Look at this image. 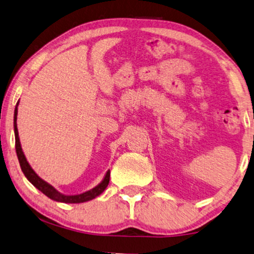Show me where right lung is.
Wrapping results in <instances>:
<instances>
[{
    "mask_svg": "<svg viewBox=\"0 0 254 254\" xmlns=\"http://www.w3.org/2000/svg\"><path fill=\"white\" fill-rule=\"evenodd\" d=\"M18 105H19V101L17 102L16 108H15V115H13V131H15V139H16V153H17V156H18V161L20 164L21 171H23L25 177L27 178L28 182L33 184L39 191H41L42 193L47 195L48 198H51L52 200H55V201H59V202H65V203L86 202V201H90V200L94 199L98 197V195L101 194L109 184L110 170L107 171L105 177L102 178V181L100 182L96 187L91 189V190L83 192V193H80V194L67 195V194L61 193L60 191H57L56 189L53 187V185H51L46 181L42 180V178L39 176V175L35 173L33 169H32L30 163L27 162L26 156H25V154H24L23 148H21L19 135H18V128H17V114H18Z\"/></svg>",
    "mask_w": 254,
    "mask_h": 254,
    "instance_id": "add662e5",
    "label": "right lung"
}]
</instances>
